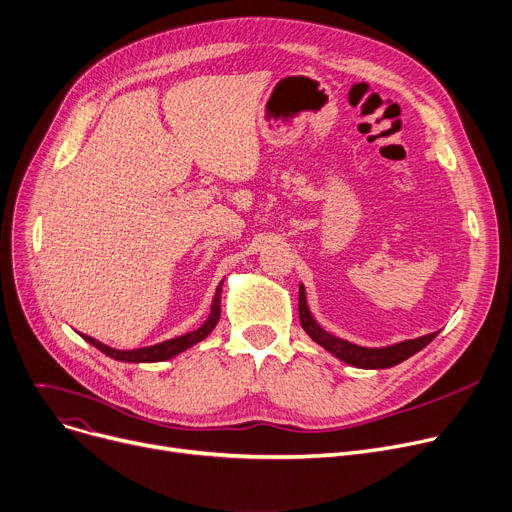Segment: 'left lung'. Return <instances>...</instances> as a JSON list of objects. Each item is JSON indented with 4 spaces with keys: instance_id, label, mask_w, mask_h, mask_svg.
I'll use <instances>...</instances> for the list:
<instances>
[{
    "instance_id": "8db88e82",
    "label": "left lung",
    "mask_w": 512,
    "mask_h": 512,
    "mask_svg": "<svg viewBox=\"0 0 512 512\" xmlns=\"http://www.w3.org/2000/svg\"><path fill=\"white\" fill-rule=\"evenodd\" d=\"M298 317H300L302 329L311 335L313 342L323 346L335 358L344 360V362H348L352 366H358V368H389V366H395V364L407 360L410 356H414L422 348H426L432 342V339L438 335V331L436 333H428L424 337L407 339V342L395 344L391 348H379V350L354 346V344L346 342V339H339V337L327 333L325 329H321L317 325V321L313 319V315L309 311V306H306L304 286H300V292H298Z\"/></svg>"
}]
</instances>
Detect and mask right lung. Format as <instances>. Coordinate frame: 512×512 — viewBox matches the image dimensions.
Here are the masks:
<instances>
[{"mask_svg": "<svg viewBox=\"0 0 512 512\" xmlns=\"http://www.w3.org/2000/svg\"><path fill=\"white\" fill-rule=\"evenodd\" d=\"M222 284L224 280L218 284L216 288V294H214V302H212V311H210V317L208 321L203 323L199 329L191 331V333H185L181 337H175V339H166V342L162 344H156V346H150V348H140V350H115V348H109L105 344L96 342V339L88 337V335H82L88 344H92L94 348H98L102 354H107L115 360H121V362H160V360H168L173 358L181 352H185L187 348L195 346L197 342H201L203 337H208L210 331L218 325L220 321V294H222Z\"/></svg>", "mask_w": 512, "mask_h": 512, "instance_id": "obj_1", "label": "right lung"}]
</instances>
